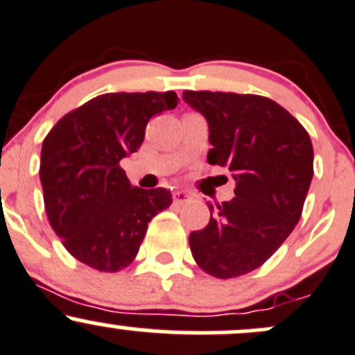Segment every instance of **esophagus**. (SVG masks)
<instances>
[{
    "instance_id": "obj_1",
    "label": "esophagus",
    "mask_w": 355,
    "mask_h": 355,
    "mask_svg": "<svg viewBox=\"0 0 355 355\" xmlns=\"http://www.w3.org/2000/svg\"><path fill=\"white\" fill-rule=\"evenodd\" d=\"M191 200H193V196L189 195V193H186V191L174 193V203L176 205H184V203L191 202Z\"/></svg>"
}]
</instances>
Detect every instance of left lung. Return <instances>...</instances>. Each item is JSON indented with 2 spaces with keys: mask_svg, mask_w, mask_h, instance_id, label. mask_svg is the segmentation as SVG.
<instances>
[{
  "mask_svg": "<svg viewBox=\"0 0 355 355\" xmlns=\"http://www.w3.org/2000/svg\"><path fill=\"white\" fill-rule=\"evenodd\" d=\"M208 123V164L227 167L231 202L208 205L210 222L189 234L208 275L234 279L259 268L294 231L313 179L308 131L282 105L253 94L184 90Z\"/></svg>",
  "mask_w": 355,
  "mask_h": 355,
  "instance_id": "obj_1",
  "label": "left lung"
}]
</instances>
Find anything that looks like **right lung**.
I'll return each instance as SVG.
<instances>
[{
    "instance_id": "1",
    "label": "right lung",
    "mask_w": 355,
    "mask_h": 355,
    "mask_svg": "<svg viewBox=\"0 0 355 355\" xmlns=\"http://www.w3.org/2000/svg\"><path fill=\"white\" fill-rule=\"evenodd\" d=\"M176 92L102 94L64 114L42 141L44 207L68 253L98 272L126 268L148 222L169 208V189L131 186L119 166L144 144L153 116Z\"/></svg>"
}]
</instances>
